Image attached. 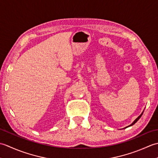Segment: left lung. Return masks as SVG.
Masks as SVG:
<instances>
[{
    "instance_id": "8db88e82",
    "label": "left lung",
    "mask_w": 158,
    "mask_h": 158,
    "mask_svg": "<svg viewBox=\"0 0 158 158\" xmlns=\"http://www.w3.org/2000/svg\"><path fill=\"white\" fill-rule=\"evenodd\" d=\"M143 112L141 113V114H140V115L138 117H137V118L135 120V121H134V122H133V123H132V124H130V126H127V127H126H126H130V126H132V125H134V124H135L136 122H137V121H138L140 118V117H141L142 116V115H143Z\"/></svg>"
}]
</instances>
